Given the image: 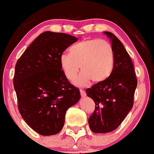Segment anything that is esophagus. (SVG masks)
Wrapping results in <instances>:
<instances>
[{"instance_id": "obj_1", "label": "esophagus", "mask_w": 154, "mask_h": 154, "mask_svg": "<svg viewBox=\"0 0 154 154\" xmlns=\"http://www.w3.org/2000/svg\"><path fill=\"white\" fill-rule=\"evenodd\" d=\"M80 95H81V97H84L87 95V94H86V93H85V91H84V90L80 89Z\"/></svg>"}]
</instances>
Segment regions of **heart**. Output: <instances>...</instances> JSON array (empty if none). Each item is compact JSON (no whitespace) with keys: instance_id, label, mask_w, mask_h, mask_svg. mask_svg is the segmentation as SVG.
Wrapping results in <instances>:
<instances>
[{"instance_id":"1","label":"heart","mask_w":154,"mask_h":154,"mask_svg":"<svg viewBox=\"0 0 154 154\" xmlns=\"http://www.w3.org/2000/svg\"><path fill=\"white\" fill-rule=\"evenodd\" d=\"M60 64L65 77L74 80L79 69L82 73L74 81L80 87L87 86L91 80L101 83L110 77L114 67V51L109 42L99 38L86 39L63 53Z\"/></svg>"}]
</instances>
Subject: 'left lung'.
I'll list each match as a JSON object with an SVG mask.
<instances>
[{"instance_id": "1", "label": "left lung", "mask_w": 154, "mask_h": 154, "mask_svg": "<svg viewBox=\"0 0 154 154\" xmlns=\"http://www.w3.org/2000/svg\"><path fill=\"white\" fill-rule=\"evenodd\" d=\"M104 34L114 51L113 70L106 80L86 90L96 104L88 120L90 128L96 134L111 132L120 125L132 109L137 85L134 64L124 44L112 33Z\"/></svg>"}]
</instances>
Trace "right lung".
Segmentation results:
<instances>
[{"label": "right lung", "mask_w": 154, "mask_h": 154, "mask_svg": "<svg viewBox=\"0 0 154 154\" xmlns=\"http://www.w3.org/2000/svg\"><path fill=\"white\" fill-rule=\"evenodd\" d=\"M78 38L45 31L25 50L15 66L14 87L18 110L29 127L43 136L58 134L69 107L80 94L65 77L60 64L63 51Z\"/></svg>", "instance_id": "obj_1"}]
</instances>
